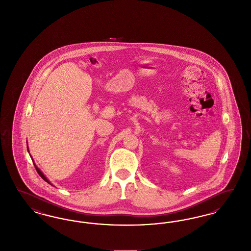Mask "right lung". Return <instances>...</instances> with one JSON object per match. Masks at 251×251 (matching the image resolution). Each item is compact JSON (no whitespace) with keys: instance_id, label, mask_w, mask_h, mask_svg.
Here are the masks:
<instances>
[{"instance_id":"1","label":"right lung","mask_w":251,"mask_h":251,"mask_svg":"<svg viewBox=\"0 0 251 251\" xmlns=\"http://www.w3.org/2000/svg\"><path fill=\"white\" fill-rule=\"evenodd\" d=\"M28 151H29V149H28ZM35 167H36V171H37V173H38V174H39V176H40V177H41V178H42V179H44V180H45V181H47V182H48L49 184H50V185H52V184H51V183H50V180H49V179H47V178H46V176H45V175H44V174H43V173H42V171H41V170H40V169H39V168H38V167H36V165H35Z\"/></svg>"}]
</instances>
